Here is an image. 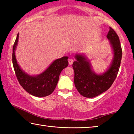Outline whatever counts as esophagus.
<instances>
[{
    "mask_svg": "<svg viewBox=\"0 0 134 134\" xmlns=\"http://www.w3.org/2000/svg\"><path fill=\"white\" fill-rule=\"evenodd\" d=\"M73 62H74V60H72V58L69 59V64H70V65L72 64V63H73Z\"/></svg>",
    "mask_w": 134,
    "mask_h": 134,
    "instance_id": "obj_1",
    "label": "esophagus"
}]
</instances>
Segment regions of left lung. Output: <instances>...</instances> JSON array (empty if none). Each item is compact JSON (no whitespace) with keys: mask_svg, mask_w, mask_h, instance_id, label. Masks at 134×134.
I'll return each instance as SVG.
<instances>
[{"mask_svg":"<svg viewBox=\"0 0 134 134\" xmlns=\"http://www.w3.org/2000/svg\"><path fill=\"white\" fill-rule=\"evenodd\" d=\"M113 52L112 65L105 73L97 75L92 71L90 64L85 57L76 55L77 61L72 64L74 71V85L81 95L86 97H94L105 92L115 81L118 73L122 59V51L119 38L112 28L107 35Z\"/></svg>","mask_w":134,"mask_h":134,"instance_id":"obj_1","label":"left lung"}]
</instances>
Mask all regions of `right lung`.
Segmentation results:
<instances>
[{"instance_id": "right-lung-1", "label": "right lung", "mask_w": 134, "mask_h": 134, "mask_svg": "<svg viewBox=\"0 0 134 134\" xmlns=\"http://www.w3.org/2000/svg\"><path fill=\"white\" fill-rule=\"evenodd\" d=\"M19 33L13 46L12 63L15 74L21 86L29 94L37 97H45L51 94L55 89L59 76L62 70L68 66V57L57 59L42 74L31 76L24 72L16 60L15 50L18 44Z\"/></svg>"}]
</instances>
